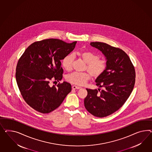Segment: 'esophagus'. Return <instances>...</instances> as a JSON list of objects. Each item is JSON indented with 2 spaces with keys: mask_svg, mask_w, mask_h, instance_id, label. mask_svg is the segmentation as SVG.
<instances>
[{
  "mask_svg": "<svg viewBox=\"0 0 152 152\" xmlns=\"http://www.w3.org/2000/svg\"><path fill=\"white\" fill-rule=\"evenodd\" d=\"M72 88L74 90H76V89H80V88H81V87L77 86H76V85H72Z\"/></svg>",
  "mask_w": 152,
  "mask_h": 152,
  "instance_id": "obj_1",
  "label": "esophagus"
}]
</instances>
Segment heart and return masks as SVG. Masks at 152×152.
Segmentation results:
<instances>
[{"label":"heart","mask_w":152,"mask_h":152,"mask_svg":"<svg viewBox=\"0 0 152 152\" xmlns=\"http://www.w3.org/2000/svg\"><path fill=\"white\" fill-rule=\"evenodd\" d=\"M74 55L81 58L86 64L85 70L88 71L84 72H73L69 75L67 80L76 85L81 86L90 79L92 75L95 78L101 76L106 69V61L102 58H99L96 54L89 51H77L66 55L62 60L61 65L66 71H70L72 67Z\"/></svg>","instance_id":"obj_1"}]
</instances>
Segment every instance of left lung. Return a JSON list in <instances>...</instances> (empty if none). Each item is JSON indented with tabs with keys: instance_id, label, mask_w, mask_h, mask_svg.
<instances>
[{
	"instance_id": "left-lung-1",
	"label": "left lung",
	"mask_w": 152,
	"mask_h": 152,
	"mask_svg": "<svg viewBox=\"0 0 152 152\" xmlns=\"http://www.w3.org/2000/svg\"><path fill=\"white\" fill-rule=\"evenodd\" d=\"M90 45L102 53L107 66L95 81L102 90L86 88L84 104L91 114L102 118L118 110L127 100L135 84V69L122 50L101 42H92Z\"/></svg>"
}]
</instances>
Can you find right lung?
<instances>
[{"mask_svg":"<svg viewBox=\"0 0 152 152\" xmlns=\"http://www.w3.org/2000/svg\"><path fill=\"white\" fill-rule=\"evenodd\" d=\"M77 41L67 43L48 39L33 43L25 50L17 64L16 80L25 101L35 110L50 113L60 106L71 91L67 82L50 86L52 80L62 78L61 60L74 49Z\"/></svg>","mask_w":152,"mask_h":152,"instance_id":"add662e5","label":"right lung"}]
</instances>
